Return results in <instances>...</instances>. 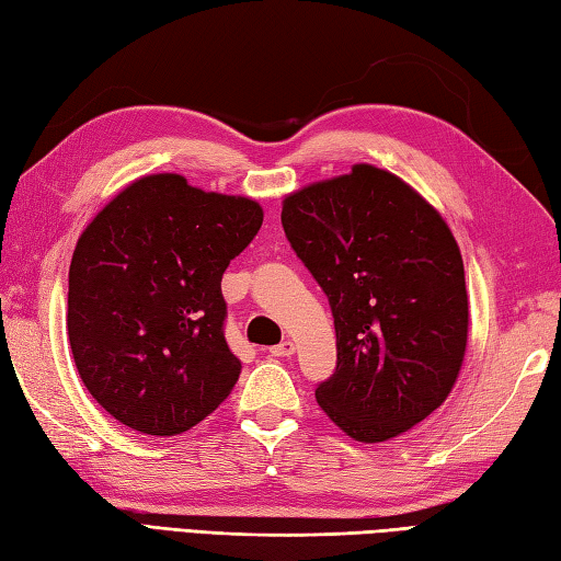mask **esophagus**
Returning a JSON list of instances; mask_svg holds the SVG:
<instances>
[{"mask_svg": "<svg viewBox=\"0 0 561 561\" xmlns=\"http://www.w3.org/2000/svg\"><path fill=\"white\" fill-rule=\"evenodd\" d=\"M293 353H295V344H293L290 339L288 341H280L278 346L271 348V356H276V358H290Z\"/></svg>", "mask_w": 561, "mask_h": 561, "instance_id": "esophagus-1", "label": "esophagus"}]
</instances>
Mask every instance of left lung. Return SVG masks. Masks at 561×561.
Segmentation results:
<instances>
[{"mask_svg": "<svg viewBox=\"0 0 561 561\" xmlns=\"http://www.w3.org/2000/svg\"><path fill=\"white\" fill-rule=\"evenodd\" d=\"M285 237L329 297L336 373L317 402L360 443L402 436L460 375L470 300L462 254L440 213L373 164L283 198Z\"/></svg>", "mask_w": 561, "mask_h": 561, "instance_id": "obj_1", "label": "left lung"}]
</instances>
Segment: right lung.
Listing matches in <instances>:
<instances>
[{
    "label": "right lung",
    "instance_id": "obj_1",
    "mask_svg": "<svg viewBox=\"0 0 561 561\" xmlns=\"http://www.w3.org/2000/svg\"><path fill=\"white\" fill-rule=\"evenodd\" d=\"M264 222L247 196L147 174L77 239L67 336L84 387L147 436H176L213 414L242 363L225 341L222 273Z\"/></svg>",
    "mask_w": 561,
    "mask_h": 561
}]
</instances>
